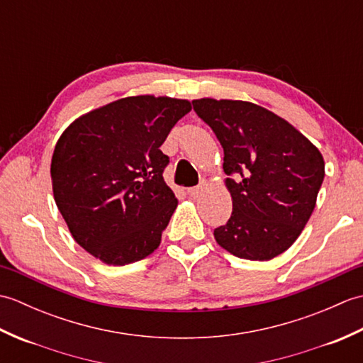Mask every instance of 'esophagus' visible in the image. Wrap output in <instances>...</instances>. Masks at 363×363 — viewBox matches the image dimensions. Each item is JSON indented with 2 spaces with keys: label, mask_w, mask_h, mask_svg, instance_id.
<instances>
[{
  "label": "esophagus",
  "mask_w": 363,
  "mask_h": 363,
  "mask_svg": "<svg viewBox=\"0 0 363 363\" xmlns=\"http://www.w3.org/2000/svg\"><path fill=\"white\" fill-rule=\"evenodd\" d=\"M206 189H207V184L203 182V184H199V186H196V187L189 189L187 194H189V196H191V198H199V196H201V195L204 194Z\"/></svg>",
  "instance_id": "1"
}]
</instances>
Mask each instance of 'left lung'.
Masks as SVG:
<instances>
[{
    "label": "left lung",
    "mask_w": 363,
    "mask_h": 363,
    "mask_svg": "<svg viewBox=\"0 0 363 363\" xmlns=\"http://www.w3.org/2000/svg\"><path fill=\"white\" fill-rule=\"evenodd\" d=\"M220 140L233 198L226 225L213 230L223 250L272 260L296 242L317 204L325 160L309 138L265 107L238 99H194Z\"/></svg>",
    "instance_id": "left-lung-1"
}]
</instances>
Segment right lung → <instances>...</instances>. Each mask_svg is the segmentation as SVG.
<instances>
[{"mask_svg": "<svg viewBox=\"0 0 363 363\" xmlns=\"http://www.w3.org/2000/svg\"><path fill=\"white\" fill-rule=\"evenodd\" d=\"M187 99L138 95L76 118L51 159L52 195L79 246L107 265H128L159 248L177 199L164 181L169 130Z\"/></svg>", "mask_w": 363, "mask_h": 363, "instance_id": "obj_1", "label": "right lung"}]
</instances>
